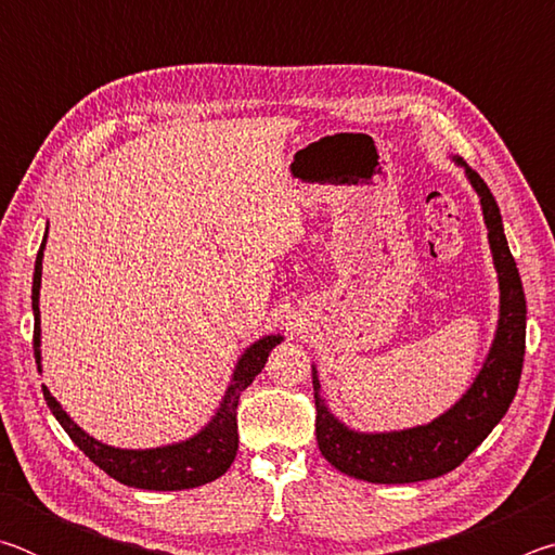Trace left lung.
<instances>
[{
	"mask_svg": "<svg viewBox=\"0 0 555 555\" xmlns=\"http://www.w3.org/2000/svg\"><path fill=\"white\" fill-rule=\"evenodd\" d=\"M453 164L463 168L482 205L487 240L500 281V318L494 340L477 377L453 406L424 426L403 430L364 434L343 424L327 409L313 364L318 448L327 463L354 480L409 485L450 473L492 434L519 389L526 347V298L519 269L506 244L500 205L490 188L460 156H453Z\"/></svg>",
	"mask_w": 555,
	"mask_h": 555,
	"instance_id": "obj_1",
	"label": "left lung"
}]
</instances>
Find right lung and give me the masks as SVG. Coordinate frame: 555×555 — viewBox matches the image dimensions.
I'll use <instances>...</instances> for the list:
<instances>
[{
    "mask_svg": "<svg viewBox=\"0 0 555 555\" xmlns=\"http://www.w3.org/2000/svg\"><path fill=\"white\" fill-rule=\"evenodd\" d=\"M49 232V230H46ZM43 249L46 234L41 242L39 255H36L34 267V286H31V308H34V354L36 364L41 372V271H43ZM284 340V335H264L257 343H251L247 350L240 354L237 364L232 370L230 387L224 391L218 411L205 424L198 434L178 440V443L158 446V448H115L102 443V440L86 434L75 421L63 411L55 401L49 387L43 384V399L53 411V416L63 426L65 434L73 438V443L86 453L100 469H105L109 477L127 487L137 490H156V492H173V490H191V487L208 485L224 475L237 455L240 436H237V403L240 393L255 382L257 374L264 370L267 357L274 347Z\"/></svg>",
    "mask_w": 555,
    "mask_h": 555,
    "instance_id": "1",
    "label": "right lung"
}]
</instances>
